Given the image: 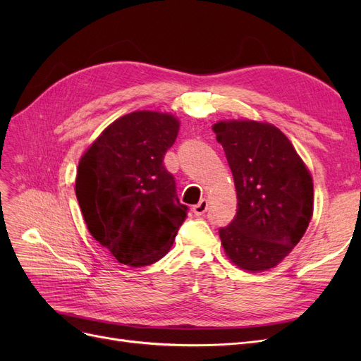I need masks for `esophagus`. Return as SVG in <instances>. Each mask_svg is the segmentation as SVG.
<instances>
[{
    "label": "esophagus",
    "instance_id": "obj_1",
    "mask_svg": "<svg viewBox=\"0 0 361 361\" xmlns=\"http://www.w3.org/2000/svg\"><path fill=\"white\" fill-rule=\"evenodd\" d=\"M206 211H207V200L206 199H202L197 204L192 206V212L195 215H203Z\"/></svg>",
    "mask_w": 361,
    "mask_h": 361
}]
</instances>
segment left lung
Wrapping results in <instances>:
<instances>
[{
    "label": "left lung",
    "mask_w": 361,
    "mask_h": 361,
    "mask_svg": "<svg viewBox=\"0 0 361 361\" xmlns=\"http://www.w3.org/2000/svg\"><path fill=\"white\" fill-rule=\"evenodd\" d=\"M232 170L238 211L220 228L226 255L239 268H274L300 243L313 215L310 171L279 128L255 120L212 126Z\"/></svg>",
    "instance_id": "left-lung-1"
}]
</instances>
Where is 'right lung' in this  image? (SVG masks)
<instances>
[{"label": "right lung", "mask_w": 361, "mask_h": 361, "mask_svg": "<svg viewBox=\"0 0 361 361\" xmlns=\"http://www.w3.org/2000/svg\"><path fill=\"white\" fill-rule=\"evenodd\" d=\"M179 120L134 111L117 118L80 159L75 192L92 236L128 267H146L169 253L188 207L176 194L164 155Z\"/></svg>", "instance_id": "obj_1"}]
</instances>
